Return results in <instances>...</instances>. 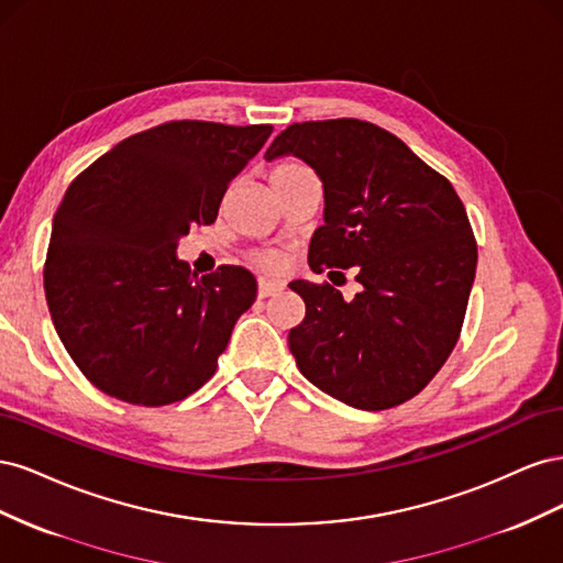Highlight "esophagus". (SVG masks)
I'll return each instance as SVG.
<instances>
[{
  "label": "esophagus",
  "mask_w": 563,
  "mask_h": 563,
  "mask_svg": "<svg viewBox=\"0 0 563 563\" xmlns=\"http://www.w3.org/2000/svg\"><path fill=\"white\" fill-rule=\"evenodd\" d=\"M284 291V284L277 279H261L258 282V296L261 298H269V296H277Z\"/></svg>",
  "instance_id": "obj_1"
}]
</instances>
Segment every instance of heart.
Wrapping results in <instances>:
<instances>
[{"label":"heart","instance_id":"b5f03b06","mask_svg":"<svg viewBox=\"0 0 563 563\" xmlns=\"http://www.w3.org/2000/svg\"><path fill=\"white\" fill-rule=\"evenodd\" d=\"M302 176H314L308 166L300 164V162H282L279 166L272 168L269 174V183L272 180H291V178H302ZM255 267H261L263 272H277L284 265V258L279 253H272V251H263V253H255L253 258Z\"/></svg>","mask_w":563,"mask_h":563}]
</instances>
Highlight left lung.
Returning a JSON list of instances; mask_svg holds the SVG:
<instances>
[{"mask_svg": "<svg viewBox=\"0 0 563 563\" xmlns=\"http://www.w3.org/2000/svg\"><path fill=\"white\" fill-rule=\"evenodd\" d=\"M288 155L323 187L310 267H356L362 284L352 300L331 284H288L305 300L288 347L333 399L362 411L399 406L437 376L463 329L476 272L463 201L397 135L362 119L291 124L265 159Z\"/></svg>", "mask_w": 563, "mask_h": 563, "instance_id": "8db88e82", "label": "left lung"}]
</instances>
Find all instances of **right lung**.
Wrapping results in <instances>:
<instances>
[{"instance_id":"1","label":"right lung","mask_w":563,"mask_h":563,"mask_svg":"<svg viewBox=\"0 0 563 563\" xmlns=\"http://www.w3.org/2000/svg\"><path fill=\"white\" fill-rule=\"evenodd\" d=\"M269 124L168 122L79 174L51 225L44 291L67 354L106 395L164 406L207 383L255 300L249 269L199 277L176 251L211 225Z\"/></svg>"}]
</instances>
